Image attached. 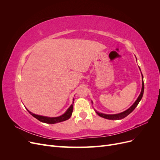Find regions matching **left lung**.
<instances>
[{"mask_svg": "<svg viewBox=\"0 0 160 160\" xmlns=\"http://www.w3.org/2000/svg\"><path fill=\"white\" fill-rule=\"evenodd\" d=\"M142 78L143 79V77L142 75ZM143 91H144V83H143V80L142 81V91H141V93L139 95L138 98L137 99V100L135 101V102L131 106V107L127 109L126 111H123L122 113H120L118 114H114V115H108V114H103V113H99L98 111H96V113H98V115H99L100 117L101 118H103L105 119H112V120H118V119H122L125 118V117H127V116L130 114L132 112V111L135 109V108L137 107L138 103H139L140 100L142 99L143 95Z\"/></svg>", "mask_w": 160, "mask_h": 160, "instance_id": "obj_1", "label": "left lung"}]
</instances>
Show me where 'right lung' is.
Segmentation results:
<instances>
[{
  "label": "right lung",
  "instance_id": "obj_1",
  "mask_svg": "<svg viewBox=\"0 0 160 160\" xmlns=\"http://www.w3.org/2000/svg\"><path fill=\"white\" fill-rule=\"evenodd\" d=\"M73 103H74V99H73V102H72V104L70 106L69 108L67 109L66 112L59 117H56V118H48V117H45V116H41V115H38L36 114H34L31 113V111H27L32 115L34 118H35L37 119L38 121H40L41 122L43 123H50V124H53V123H59L61 122H64L65 120H67L71 118V116L72 113V109H73Z\"/></svg>",
  "mask_w": 160,
  "mask_h": 160
}]
</instances>
